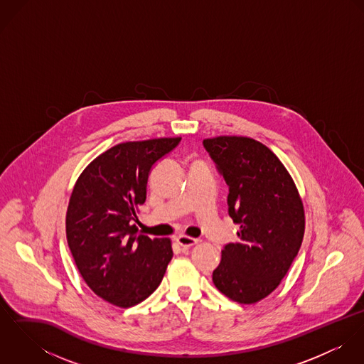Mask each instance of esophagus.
<instances>
[{"label":"esophagus","mask_w":364,"mask_h":364,"mask_svg":"<svg viewBox=\"0 0 364 364\" xmlns=\"http://www.w3.org/2000/svg\"><path fill=\"white\" fill-rule=\"evenodd\" d=\"M176 242H178L182 248H191V247L199 244V240H198V238H192V237L179 235V237L176 238Z\"/></svg>","instance_id":"esophagus-1"}]
</instances>
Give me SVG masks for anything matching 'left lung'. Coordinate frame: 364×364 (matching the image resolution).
Returning a JSON list of instances; mask_svg holds the SVG:
<instances>
[{
	"label": "left lung",
	"instance_id": "1",
	"mask_svg": "<svg viewBox=\"0 0 364 364\" xmlns=\"http://www.w3.org/2000/svg\"><path fill=\"white\" fill-rule=\"evenodd\" d=\"M228 186V214L240 241L227 244L213 283L228 299L254 304L286 276L304 237V208L289 172L266 146L248 137L203 140Z\"/></svg>",
	"mask_w": 364,
	"mask_h": 364
}]
</instances>
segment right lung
I'll list each match as a JSON object with an SVG mask.
<instances>
[{"instance_id": "obj_1", "label": "right lung", "mask_w": 364, "mask_h": 364, "mask_svg": "<svg viewBox=\"0 0 364 364\" xmlns=\"http://www.w3.org/2000/svg\"><path fill=\"white\" fill-rule=\"evenodd\" d=\"M181 139L117 144L95 158L70 198L68 248L90 289L117 307H133L159 286L172 259L168 238L137 235L132 221L144 205L147 181L156 162Z\"/></svg>"}]
</instances>
